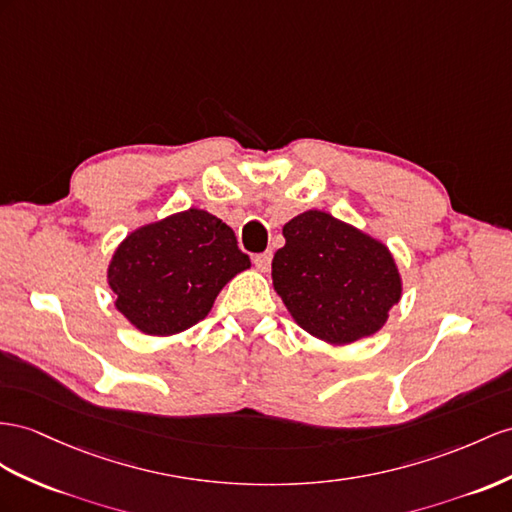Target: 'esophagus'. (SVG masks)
Segmentation results:
<instances>
[{
  "label": "esophagus",
  "mask_w": 512,
  "mask_h": 512,
  "mask_svg": "<svg viewBox=\"0 0 512 512\" xmlns=\"http://www.w3.org/2000/svg\"><path fill=\"white\" fill-rule=\"evenodd\" d=\"M270 264H272V251H266L255 257V268L259 272H268L270 270Z\"/></svg>",
  "instance_id": "1"
}]
</instances>
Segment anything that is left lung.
<instances>
[{
	"label": "left lung",
	"instance_id": "8db88e82",
	"mask_svg": "<svg viewBox=\"0 0 512 512\" xmlns=\"http://www.w3.org/2000/svg\"><path fill=\"white\" fill-rule=\"evenodd\" d=\"M272 283L300 329L346 346L383 329L402 296L389 248L335 216L309 209L283 227Z\"/></svg>",
	"mask_w": 512,
	"mask_h": 512
}]
</instances>
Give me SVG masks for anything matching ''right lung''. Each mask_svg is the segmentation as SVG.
I'll return each instance as SVG.
<instances>
[{
    "label": "right lung",
    "instance_id": "right-lung-1",
    "mask_svg": "<svg viewBox=\"0 0 512 512\" xmlns=\"http://www.w3.org/2000/svg\"><path fill=\"white\" fill-rule=\"evenodd\" d=\"M251 268L229 225L205 209L131 231L108 266L116 309L140 333L166 337L190 329L214 307L235 274Z\"/></svg>",
    "mask_w": 512,
    "mask_h": 512
}]
</instances>
